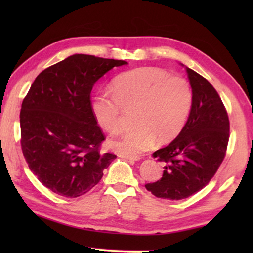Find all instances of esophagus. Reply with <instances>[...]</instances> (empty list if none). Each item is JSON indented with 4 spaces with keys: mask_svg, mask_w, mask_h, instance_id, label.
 <instances>
[{
    "mask_svg": "<svg viewBox=\"0 0 253 253\" xmlns=\"http://www.w3.org/2000/svg\"><path fill=\"white\" fill-rule=\"evenodd\" d=\"M121 158L126 159V160H129V161H138V160H140L139 157H132V155H121Z\"/></svg>",
    "mask_w": 253,
    "mask_h": 253,
    "instance_id": "esophagus-1",
    "label": "esophagus"
}]
</instances>
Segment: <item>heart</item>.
<instances>
[{
  "label": "heart",
  "mask_w": 253,
  "mask_h": 253,
  "mask_svg": "<svg viewBox=\"0 0 253 253\" xmlns=\"http://www.w3.org/2000/svg\"><path fill=\"white\" fill-rule=\"evenodd\" d=\"M113 93H98L92 99L96 122L109 133L123 127V108H136V127L126 131L110 147L123 155H138L160 143L174 139L191 112L193 93L189 82L169 76L158 68L144 67L123 72L112 84Z\"/></svg>",
  "instance_id": "obj_1"
}]
</instances>
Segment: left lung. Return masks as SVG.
Instances as JSON below:
<instances>
[{
	"mask_svg": "<svg viewBox=\"0 0 253 253\" xmlns=\"http://www.w3.org/2000/svg\"><path fill=\"white\" fill-rule=\"evenodd\" d=\"M193 93L191 112L184 127L170 144L155 151L164 164V174L145 185L158 198H188L207 185L226 155L229 119L211 83L186 68Z\"/></svg>",
	"mask_w": 253,
	"mask_h": 253,
	"instance_id": "left-lung-1",
	"label": "left lung"
}]
</instances>
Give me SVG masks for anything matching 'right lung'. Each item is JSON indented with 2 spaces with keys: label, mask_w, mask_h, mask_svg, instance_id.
<instances>
[{
  "label": "right lung",
  "mask_w": 253,
  "mask_h": 253,
  "mask_svg": "<svg viewBox=\"0 0 253 253\" xmlns=\"http://www.w3.org/2000/svg\"><path fill=\"white\" fill-rule=\"evenodd\" d=\"M124 64L122 60L71 55L40 72L23 100V154L31 171L57 195H85L116 159L100 152L105 136L92 112L91 91L103 75Z\"/></svg>",
  "instance_id": "obj_1"
}]
</instances>
